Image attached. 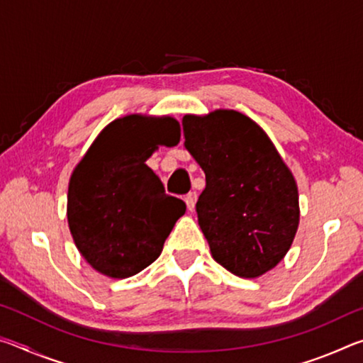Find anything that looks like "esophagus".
Wrapping results in <instances>:
<instances>
[{"label": "esophagus", "mask_w": 363, "mask_h": 363, "mask_svg": "<svg viewBox=\"0 0 363 363\" xmlns=\"http://www.w3.org/2000/svg\"><path fill=\"white\" fill-rule=\"evenodd\" d=\"M184 200H186V205H187L189 210L192 211L195 208V203H196V192H189Z\"/></svg>", "instance_id": "obj_1"}]
</instances>
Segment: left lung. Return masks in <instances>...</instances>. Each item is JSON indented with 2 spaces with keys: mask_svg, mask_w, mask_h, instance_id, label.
I'll return each instance as SVG.
<instances>
[{
  "mask_svg": "<svg viewBox=\"0 0 363 363\" xmlns=\"http://www.w3.org/2000/svg\"><path fill=\"white\" fill-rule=\"evenodd\" d=\"M186 149L206 176L196 201L214 261L255 279L284 259L296 235V181L261 126L235 110L182 118Z\"/></svg>",
  "mask_w": 363,
  "mask_h": 363,
  "instance_id": "obj_1",
  "label": "left lung"
}]
</instances>
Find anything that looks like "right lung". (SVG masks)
<instances>
[{
    "mask_svg": "<svg viewBox=\"0 0 363 363\" xmlns=\"http://www.w3.org/2000/svg\"><path fill=\"white\" fill-rule=\"evenodd\" d=\"M179 138L171 116H123L104 128L73 169L67 219L78 251L97 272L131 277L162 253L186 203L164 194L145 162Z\"/></svg>",
    "mask_w": 363,
    "mask_h": 363,
    "instance_id": "obj_1",
    "label": "right lung"
}]
</instances>
